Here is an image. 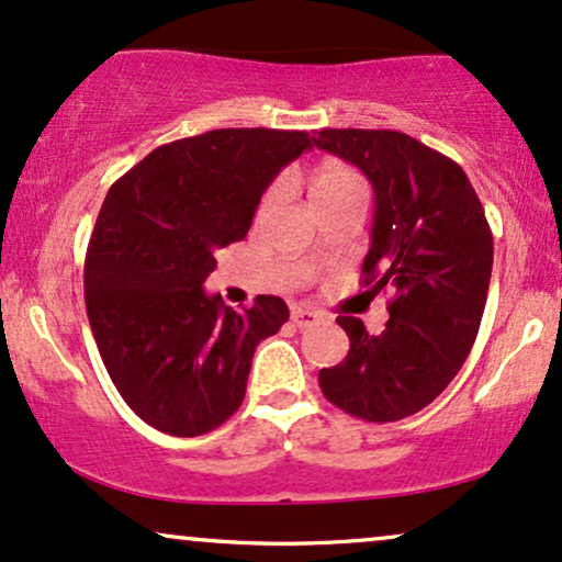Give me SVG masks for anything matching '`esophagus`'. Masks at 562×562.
I'll list each match as a JSON object with an SVG mask.
<instances>
[{"instance_id":"1","label":"esophagus","mask_w":562,"mask_h":562,"mask_svg":"<svg viewBox=\"0 0 562 562\" xmlns=\"http://www.w3.org/2000/svg\"><path fill=\"white\" fill-rule=\"evenodd\" d=\"M322 314H316V311L311 308H301V305H293V324L297 329H305V326H314Z\"/></svg>"}]
</instances>
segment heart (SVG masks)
<instances>
[{"label": "heart", "mask_w": 562, "mask_h": 562, "mask_svg": "<svg viewBox=\"0 0 562 562\" xmlns=\"http://www.w3.org/2000/svg\"><path fill=\"white\" fill-rule=\"evenodd\" d=\"M352 189H363V183H360L358 173L352 168L342 166V162H324V166L314 170V176L308 181L311 204L326 202V199H334Z\"/></svg>", "instance_id": "heart-1"}]
</instances>
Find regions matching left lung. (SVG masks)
I'll use <instances>...</instances> for the list:
<instances>
[{"mask_svg": "<svg viewBox=\"0 0 562 562\" xmlns=\"http://www.w3.org/2000/svg\"><path fill=\"white\" fill-rule=\"evenodd\" d=\"M314 145L373 183L363 285L396 290L381 334H368L355 316L337 318L350 352L318 371V386L360 420H402L428 407L472 350L493 272V233L459 162L409 134L322 130Z\"/></svg>", "mask_w": 562, "mask_h": 562, "instance_id": "obj_1", "label": "left lung"}]
</instances>
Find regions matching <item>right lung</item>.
<instances>
[{
	"instance_id": "add662e5",
	"label": "right lung",
	"mask_w": 562,
	"mask_h": 562,
	"mask_svg": "<svg viewBox=\"0 0 562 562\" xmlns=\"http://www.w3.org/2000/svg\"><path fill=\"white\" fill-rule=\"evenodd\" d=\"M308 132L212 130L153 150L105 194L85 257V305L105 371L155 430L191 438L240 407L282 297L233 311L204 293L217 248L240 240Z\"/></svg>"
}]
</instances>
